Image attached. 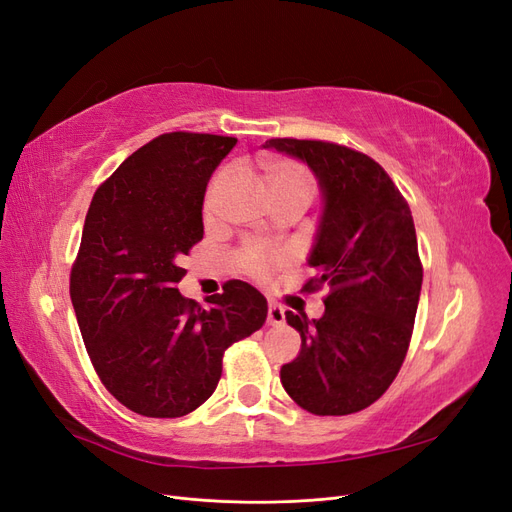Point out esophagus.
<instances>
[{
  "label": "esophagus",
  "mask_w": 512,
  "mask_h": 512,
  "mask_svg": "<svg viewBox=\"0 0 512 512\" xmlns=\"http://www.w3.org/2000/svg\"><path fill=\"white\" fill-rule=\"evenodd\" d=\"M286 320V314H284V307L271 303L269 305V312H267V322L271 324V327H282Z\"/></svg>",
  "instance_id": "34e87169"
}]
</instances>
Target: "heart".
Here are the masks:
<instances>
[{"mask_svg":"<svg viewBox=\"0 0 512 512\" xmlns=\"http://www.w3.org/2000/svg\"><path fill=\"white\" fill-rule=\"evenodd\" d=\"M262 170H265V179L273 198H299L305 200V203L312 200L316 185L312 175L301 164L284 158H269L262 162ZM243 260L247 269L252 271L262 269V262H265L256 247H247L243 252Z\"/></svg>","mask_w":512,"mask_h":512,"instance_id":"1","label":"heart"}]
</instances>
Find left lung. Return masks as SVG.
I'll list each match as a JSON object with an SVG mask.
<instances>
[{"instance_id": "8db88e82", "label": "left lung", "mask_w": 512, "mask_h": 512, "mask_svg": "<svg viewBox=\"0 0 512 512\" xmlns=\"http://www.w3.org/2000/svg\"><path fill=\"white\" fill-rule=\"evenodd\" d=\"M262 147L301 160L318 181L322 213L307 256L316 277L305 290L331 288L320 318L286 312L301 350L282 384L312 414L359 412L389 389L412 337L423 267L410 207L365 153L297 138Z\"/></svg>"}]
</instances>
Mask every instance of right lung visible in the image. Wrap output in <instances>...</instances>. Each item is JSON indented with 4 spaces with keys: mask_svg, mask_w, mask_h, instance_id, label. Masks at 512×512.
Listing matches in <instances>:
<instances>
[{
    "mask_svg": "<svg viewBox=\"0 0 512 512\" xmlns=\"http://www.w3.org/2000/svg\"><path fill=\"white\" fill-rule=\"evenodd\" d=\"M237 138L170 132L134 151L91 200L70 297L102 384L136 414L177 418L213 395L228 346L267 320V299L224 284L209 309L175 288L203 239L213 170Z\"/></svg>",
    "mask_w": 512,
    "mask_h": 512,
    "instance_id": "right-lung-1",
    "label": "right lung"
}]
</instances>
